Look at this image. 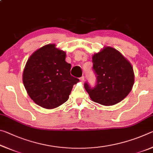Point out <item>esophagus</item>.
<instances>
[{
  "label": "esophagus",
  "instance_id": "34e87169",
  "mask_svg": "<svg viewBox=\"0 0 153 153\" xmlns=\"http://www.w3.org/2000/svg\"><path fill=\"white\" fill-rule=\"evenodd\" d=\"M79 80H80V82H84V76H82L81 77H79Z\"/></svg>",
  "mask_w": 153,
  "mask_h": 153
}]
</instances>
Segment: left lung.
I'll return each mask as SVG.
<instances>
[{"mask_svg":"<svg viewBox=\"0 0 153 153\" xmlns=\"http://www.w3.org/2000/svg\"><path fill=\"white\" fill-rule=\"evenodd\" d=\"M92 70L97 77L94 87L84 83L93 101L110 106L117 104L130 92L134 82L131 64L116 49L105 47L92 56Z\"/></svg>","mask_w":153,"mask_h":153,"instance_id":"left-lung-1","label":"left lung"}]
</instances>
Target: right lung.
Wrapping results in <instances>:
<instances>
[{
  "label": "right lung",
  "mask_w": 153,
  "mask_h": 153,
  "mask_svg": "<svg viewBox=\"0 0 153 153\" xmlns=\"http://www.w3.org/2000/svg\"><path fill=\"white\" fill-rule=\"evenodd\" d=\"M65 52L48 45L34 52L27 61L23 82L30 97L38 105L54 108L66 102L79 79L71 76Z\"/></svg>",
  "instance_id": "right-lung-1"
}]
</instances>
